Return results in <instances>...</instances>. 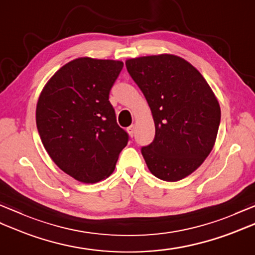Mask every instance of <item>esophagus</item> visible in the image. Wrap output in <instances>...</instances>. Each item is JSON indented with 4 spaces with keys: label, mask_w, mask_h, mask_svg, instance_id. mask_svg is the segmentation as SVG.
Masks as SVG:
<instances>
[{
    "label": "esophagus",
    "mask_w": 255,
    "mask_h": 255,
    "mask_svg": "<svg viewBox=\"0 0 255 255\" xmlns=\"http://www.w3.org/2000/svg\"><path fill=\"white\" fill-rule=\"evenodd\" d=\"M134 130H136V126H134V125H131L130 127H128V128H127V131H128L129 136H130V137H133Z\"/></svg>",
    "instance_id": "esophagus-1"
}]
</instances>
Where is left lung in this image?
<instances>
[{
	"instance_id": "8db88e82",
	"label": "left lung",
	"mask_w": 255,
	"mask_h": 255,
	"mask_svg": "<svg viewBox=\"0 0 255 255\" xmlns=\"http://www.w3.org/2000/svg\"><path fill=\"white\" fill-rule=\"evenodd\" d=\"M126 68L152 113L154 140L141 153L162 181L176 182L197 170L217 138L220 106L207 81L174 55L128 59Z\"/></svg>"
}]
</instances>
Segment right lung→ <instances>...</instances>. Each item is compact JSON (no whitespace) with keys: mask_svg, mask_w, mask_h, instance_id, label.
Here are the masks:
<instances>
[{"mask_svg":"<svg viewBox=\"0 0 255 255\" xmlns=\"http://www.w3.org/2000/svg\"><path fill=\"white\" fill-rule=\"evenodd\" d=\"M124 63L89 57L61 67L37 102L36 124L52 161L75 180L100 182L115 170L128 133L108 101Z\"/></svg>","mask_w":255,"mask_h":255,"instance_id":"obj_1","label":"right lung"}]
</instances>
